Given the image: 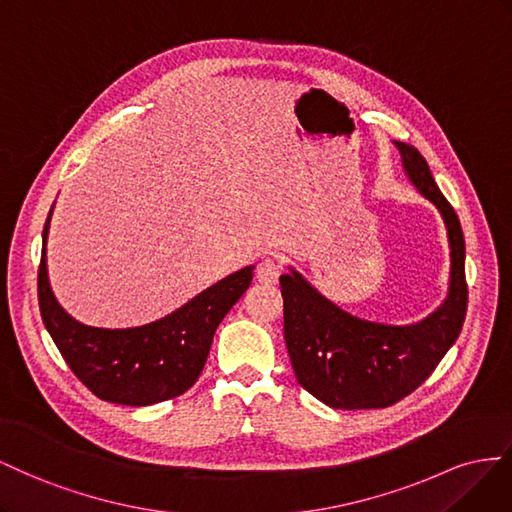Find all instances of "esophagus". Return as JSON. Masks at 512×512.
Wrapping results in <instances>:
<instances>
[{
    "label": "esophagus",
    "mask_w": 512,
    "mask_h": 512,
    "mask_svg": "<svg viewBox=\"0 0 512 512\" xmlns=\"http://www.w3.org/2000/svg\"><path fill=\"white\" fill-rule=\"evenodd\" d=\"M279 276H281V266L276 264V259H272V257L261 259L259 264L255 266V279H257L259 283L272 285V283L279 281Z\"/></svg>",
    "instance_id": "obj_1"
}]
</instances>
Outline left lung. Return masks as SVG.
Returning <instances> with one entry per match:
<instances>
[{
    "instance_id": "8db88e82",
    "label": "left lung",
    "mask_w": 512,
    "mask_h": 512,
    "mask_svg": "<svg viewBox=\"0 0 512 512\" xmlns=\"http://www.w3.org/2000/svg\"><path fill=\"white\" fill-rule=\"evenodd\" d=\"M407 178L440 210L448 231V296L412 326H388L343 311L289 268L281 274L285 343L298 384L334 410L388 407L414 392L457 341L465 311V240L457 212L437 188L427 160L394 141Z\"/></svg>"
}]
</instances>
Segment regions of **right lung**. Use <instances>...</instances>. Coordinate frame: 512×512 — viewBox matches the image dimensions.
Returning a JSON list of instances; mask_svg holds the SVG:
<instances>
[{
    "label": "right lung",
    "mask_w": 512,
    "mask_h": 512,
    "mask_svg": "<svg viewBox=\"0 0 512 512\" xmlns=\"http://www.w3.org/2000/svg\"><path fill=\"white\" fill-rule=\"evenodd\" d=\"M53 208L42 229L38 304L53 343L66 364L98 399L120 405H152L180 397L208 360L214 332L253 281L246 266L225 276L178 311L137 328H94L70 317L57 302L47 272V236Z\"/></svg>",
    "instance_id": "obj_1"
}]
</instances>
